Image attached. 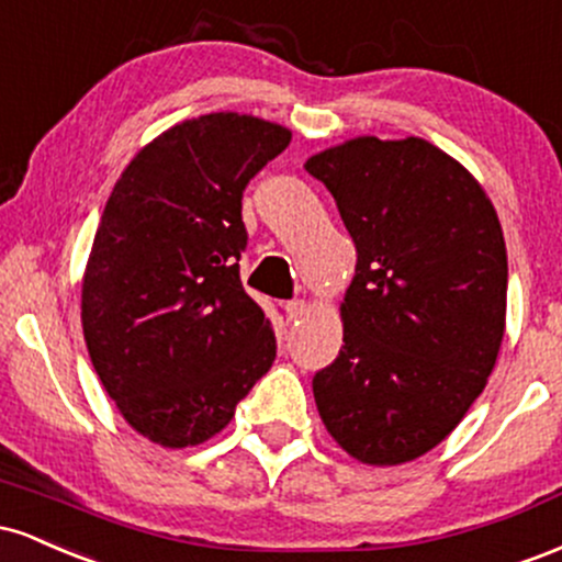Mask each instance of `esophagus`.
Here are the masks:
<instances>
[{
  "mask_svg": "<svg viewBox=\"0 0 562 562\" xmlns=\"http://www.w3.org/2000/svg\"><path fill=\"white\" fill-rule=\"evenodd\" d=\"M285 312H288L290 319H301V317H306V314H308V303L301 301V299L288 301L285 303Z\"/></svg>",
  "mask_w": 562,
  "mask_h": 562,
  "instance_id": "34e87169",
  "label": "esophagus"
}]
</instances>
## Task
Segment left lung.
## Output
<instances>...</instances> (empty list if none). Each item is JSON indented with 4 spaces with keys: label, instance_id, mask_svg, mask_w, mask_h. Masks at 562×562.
<instances>
[{
    "label": "left lung",
    "instance_id": "1",
    "mask_svg": "<svg viewBox=\"0 0 562 562\" xmlns=\"http://www.w3.org/2000/svg\"><path fill=\"white\" fill-rule=\"evenodd\" d=\"M357 245L344 346L312 380L327 434L367 465L441 443L505 335L507 250L473 173L420 137H357L306 160Z\"/></svg>",
    "mask_w": 562,
    "mask_h": 562
}]
</instances>
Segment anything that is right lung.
<instances>
[{
  "mask_svg": "<svg viewBox=\"0 0 562 562\" xmlns=\"http://www.w3.org/2000/svg\"><path fill=\"white\" fill-rule=\"evenodd\" d=\"M290 145L280 124L211 113L145 145L115 182L81 285L94 372L124 420L169 449L227 428L277 357L245 293L243 190Z\"/></svg>",
  "mask_w": 562,
  "mask_h": 562,
  "instance_id": "obj_1",
  "label": "right lung"
}]
</instances>
